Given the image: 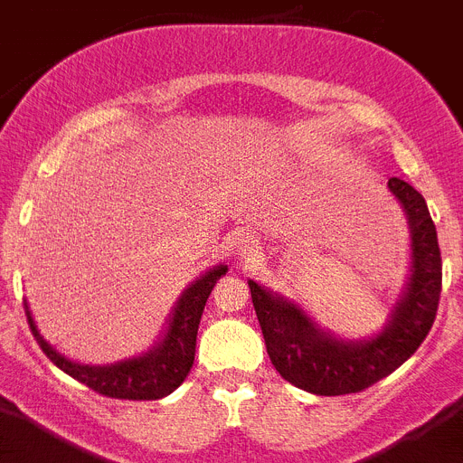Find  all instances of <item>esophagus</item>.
<instances>
[{"label": "esophagus", "instance_id": "34e87169", "mask_svg": "<svg viewBox=\"0 0 463 463\" xmlns=\"http://www.w3.org/2000/svg\"><path fill=\"white\" fill-rule=\"evenodd\" d=\"M234 248H236V252H239L241 257H255L257 252L261 250L260 239H257L255 234H250V232H243V234L236 236Z\"/></svg>", "mask_w": 463, "mask_h": 463}]
</instances>
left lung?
Listing matches in <instances>:
<instances>
[{
	"mask_svg": "<svg viewBox=\"0 0 463 463\" xmlns=\"http://www.w3.org/2000/svg\"><path fill=\"white\" fill-rule=\"evenodd\" d=\"M390 192L411 224L412 267L406 292L390 322L369 341H343L310 320L297 304L248 280L267 353L282 378L298 390L320 396L362 392L387 378L427 338L439 310L443 261L436 224L424 196L401 178H390Z\"/></svg>",
	"mask_w": 463,
	"mask_h": 463,
	"instance_id": "8db88e82",
	"label": "left lung"
}]
</instances>
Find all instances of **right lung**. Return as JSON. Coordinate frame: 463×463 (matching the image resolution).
I'll return each mask as SVG.
<instances>
[{"instance_id": "obj_1", "label": "right lung", "mask_w": 463, "mask_h": 463, "mask_svg": "<svg viewBox=\"0 0 463 463\" xmlns=\"http://www.w3.org/2000/svg\"><path fill=\"white\" fill-rule=\"evenodd\" d=\"M224 273H227V267L220 264V267L203 273L199 280L192 282L171 313L165 338L150 353H146L143 357L110 364V366H88V364L69 362L67 357H62L43 341L34 320H32L27 304H24V313H27V322H30L36 343L57 369H62L64 373L76 378L79 383L88 384L90 390L110 396V399L155 401L171 394L190 373L192 364H194L196 331H199L203 306H206V298L211 297L215 282Z\"/></svg>"}]
</instances>
